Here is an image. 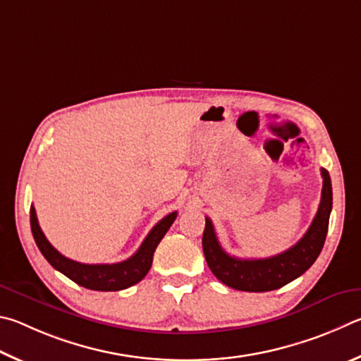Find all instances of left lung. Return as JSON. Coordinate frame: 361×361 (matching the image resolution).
I'll return each instance as SVG.
<instances>
[{"instance_id": "1", "label": "left lung", "mask_w": 361, "mask_h": 361, "mask_svg": "<svg viewBox=\"0 0 361 361\" xmlns=\"http://www.w3.org/2000/svg\"><path fill=\"white\" fill-rule=\"evenodd\" d=\"M320 171L324 177V187H322L317 214L305 236L282 254L269 258H254V260L231 257L222 249L211 219L206 217L203 252L207 267L220 282L243 292H269L287 286L312 267L325 244L333 206L330 174L324 168Z\"/></svg>"}]
</instances>
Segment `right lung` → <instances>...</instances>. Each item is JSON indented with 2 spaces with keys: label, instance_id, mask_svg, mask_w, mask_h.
<instances>
[{
  "label": "right lung",
  "instance_id": "add662e5",
  "mask_svg": "<svg viewBox=\"0 0 361 361\" xmlns=\"http://www.w3.org/2000/svg\"><path fill=\"white\" fill-rule=\"evenodd\" d=\"M177 217V212H171L166 217H163L150 233L145 236L141 247L128 260L112 263V264H85L74 262L71 258H66L56 250L52 244L44 236L39 224H37L35 207H30V224L31 231L36 245L39 247L44 258L52 264V267L60 271L61 274L69 277L73 282L79 286L98 290V292H116V290H123L135 286L139 281H142L145 274L149 273L154 260V252L157 245L160 244L163 236L166 235L169 226Z\"/></svg>",
  "mask_w": 361,
  "mask_h": 361
}]
</instances>
